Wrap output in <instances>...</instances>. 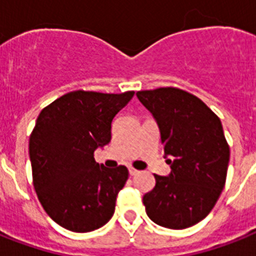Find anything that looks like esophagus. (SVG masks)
<instances>
[{"mask_svg":"<svg viewBox=\"0 0 256 256\" xmlns=\"http://www.w3.org/2000/svg\"><path fill=\"white\" fill-rule=\"evenodd\" d=\"M128 172H130V175H132V176H135V175H138V174H139L138 170H135V168H132V167L128 168Z\"/></svg>","mask_w":256,"mask_h":256,"instance_id":"34e87169","label":"esophagus"}]
</instances>
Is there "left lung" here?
I'll use <instances>...</instances> for the list:
<instances>
[{"label": "left lung", "mask_w": 256, "mask_h": 256, "mask_svg": "<svg viewBox=\"0 0 256 256\" xmlns=\"http://www.w3.org/2000/svg\"><path fill=\"white\" fill-rule=\"evenodd\" d=\"M160 128L162 144L171 166L170 176H155L143 196L155 224L182 230L196 225L214 208L225 186L230 147L221 120L198 97L166 86L136 92Z\"/></svg>", "instance_id": "1"}]
</instances>
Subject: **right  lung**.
<instances>
[{
    "label": "right lung",
    "instance_id": "1",
    "mask_svg": "<svg viewBox=\"0 0 256 256\" xmlns=\"http://www.w3.org/2000/svg\"><path fill=\"white\" fill-rule=\"evenodd\" d=\"M134 90H74L42 110L30 135L32 184L54 221L74 232L98 229L114 214L128 168H106L94 150L110 142L112 121Z\"/></svg>",
    "mask_w": 256,
    "mask_h": 256
}]
</instances>
